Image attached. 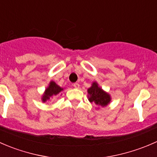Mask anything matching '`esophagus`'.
Here are the masks:
<instances>
[{
  "label": "esophagus",
  "instance_id": "34e87169",
  "mask_svg": "<svg viewBox=\"0 0 157 157\" xmlns=\"http://www.w3.org/2000/svg\"><path fill=\"white\" fill-rule=\"evenodd\" d=\"M73 87L75 88H79V84L78 83H74L73 84Z\"/></svg>",
  "mask_w": 157,
  "mask_h": 157
}]
</instances>
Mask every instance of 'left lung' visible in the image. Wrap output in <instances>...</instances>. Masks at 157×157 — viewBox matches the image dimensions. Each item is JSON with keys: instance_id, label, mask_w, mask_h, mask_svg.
I'll return each mask as SVG.
<instances>
[{"instance_id": "left-lung-1", "label": "left lung", "mask_w": 157, "mask_h": 157, "mask_svg": "<svg viewBox=\"0 0 157 157\" xmlns=\"http://www.w3.org/2000/svg\"><path fill=\"white\" fill-rule=\"evenodd\" d=\"M88 98L90 103H94L101 107L107 106L112 100L110 94L103 90L97 82H92L91 86L88 89Z\"/></svg>"}]
</instances>
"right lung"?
<instances>
[{
    "label": "right lung",
    "instance_id": "add662e5",
    "mask_svg": "<svg viewBox=\"0 0 157 157\" xmlns=\"http://www.w3.org/2000/svg\"><path fill=\"white\" fill-rule=\"evenodd\" d=\"M64 90V88H61L60 86L57 85L54 81H51L48 85V86L45 88L44 92L41 95V101L43 103H45L46 101H50L54 96H56L59 94H61V92Z\"/></svg>",
    "mask_w": 157,
    "mask_h": 157
}]
</instances>
